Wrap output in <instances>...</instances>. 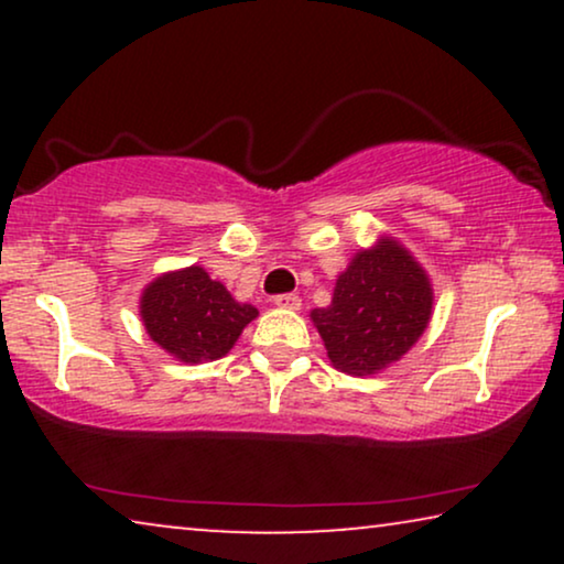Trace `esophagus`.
Returning <instances> with one entry per match:
<instances>
[{
    "label": "esophagus",
    "mask_w": 564,
    "mask_h": 564,
    "mask_svg": "<svg viewBox=\"0 0 564 564\" xmlns=\"http://www.w3.org/2000/svg\"><path fill=\"white\" fill-rule=\"evenodd\" d=\"M274 305L284 307V311H300V297L297 295H276Z\"/></svg>",
    "instance_id": "esophagus-1"
}]
</instances>
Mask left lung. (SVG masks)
I'll return each mask as SVG.
<instances>
[{
  "mask_svg": "<svg viewBox=\"0 0 564 564\" xmlns=\"http://www.w3.org/2000/svg\"><path fill=\"white\" fill-rule=\"evenodd\" d=\"M434 315V288L395 236H377L338 274L328 307L311 313L338 372L380 375L413 349Z\"/></svg>",
  "mask_w": 564,
  "mask_h": 564,
  "instance_id": "obj_1",
  "label": "left lung"
}]
</instances>
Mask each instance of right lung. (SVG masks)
I'll return each mask as SVG.
<instances>
[{
	"mask_svg": "<svg viewBox=\"0 0 564 564\" xmlns=\"http://www.w3.org/2000/svg\"><path fill=\"white\" fill-rule=\"evenodd\" d=\"M138 315L151 341L169 357L184 365H203L226 357L259 311L238 303L226 284L192 264L145 284Z\"/></svg>",
	"mask_w": 564,
	"mask_h": 564,
	"instance_id": "right-lung-1",
	"label": "right lung"
}]
</instances>
